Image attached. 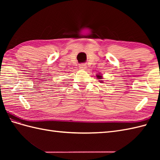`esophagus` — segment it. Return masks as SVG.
<instances>
[{
  "label": "esophagus",
  "mask_w": 160,
  "mask_h": 160,
  "mask_svg": "<svg viewBox=\"0 0 160 160\" xmlns=\"http://www.w3.org/2000/svg\"><path fill=\"white\" fill-rule=\"evenodd\" d=\"M79 67L80 69H82V70H84L87 68V65L85 64H79Z\"/></svg>",
  "instance_id": "obj_1"
}]
</instances>
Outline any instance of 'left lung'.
<instances>
[{
	"label": "left lung",
	"mask_w": 160,
	"mask_h": 160,
	"mask_svg": "<svg viewBox=\"0 0 160 160\" xmlns=\"http://www.w3.org/2000/svg\"><path fill=\"white\" fill-rule=\"evenodd\" d=\"M97 78H98V79L100 80V82H103V80H102V76L101 75H100V74H97Z\"/></svg>",
	"instance_id": "left-lung-1"
}]
</instances>
